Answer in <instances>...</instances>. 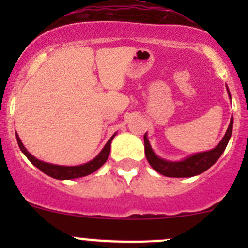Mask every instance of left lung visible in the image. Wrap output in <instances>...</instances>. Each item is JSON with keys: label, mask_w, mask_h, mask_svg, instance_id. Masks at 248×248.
<instances>
[{"label": "left lung", "mask_w": 248, "mask_h": 248, "mask_svg": "<svg viewBox=\"0 0 248 248\" xmlns=\"http://www.w3.org/2000/svg\"><path fill=\"white\" fill-rule=\"evenodd\" d=\"M229 97H231V92H229L228 87H227ZM232 116L231 119V124H229L228 129H227L226 134H224L223 139L219 141L215 149L210 150V151L199 152V154L192 155V156L187 157V158L182 159L179 162H171L167 161V159L161 158L157 156L151 149L149 139H147L146 133L144 136V145H145V156L149 161L150 166L155 169L159 174L164 175L168 177H191L196 176V175L202 174L205 170L214 166L216 163L217 159L221 157L226 150L227 145H228L229 139L232 137Z\"/></svg>", "instance_id": "8db88e82"}]
</instances>
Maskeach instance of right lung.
I'll return each instance as SVG.
<instances>
[{
	"instance_id": "obj_1",
	"label": "right lung",
	"mask_w": 248,
	"mask_h": 248,
	"mask_svg": "<svg viewBox=\"0 0 248 248\" xmlns=\"http://www.w3.org/2000/svg\"><path fill=\"white\" fill-rule=\"evenodd\" d=\"M115 134L108 140V142H107L106 146L103 147V150H102V151L97 155V157H94L92 161L87 162V163L85 164H81V166H74V167L56 166V164H50V163H46V162L39 161V159H37L36 157L32 156V155L25 149V146L22 145L21 140H20L17 134H16V141H17V145H19L20 150L22 151V154L29 158V161L31 162L33 166H36L37 168H38L39 170L43 171L44 174L49 175V176L54 177V179H57V180H72V179H77V177L86 176V175L96 171L97 169H99L104 163H106L110 154V145H111V140L114 139Z\"/></svg>"
}]
</instances>
